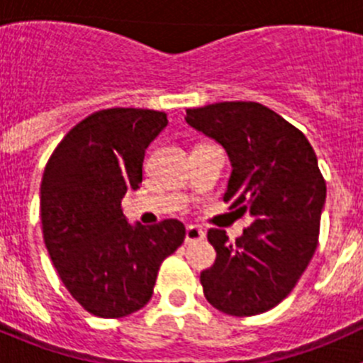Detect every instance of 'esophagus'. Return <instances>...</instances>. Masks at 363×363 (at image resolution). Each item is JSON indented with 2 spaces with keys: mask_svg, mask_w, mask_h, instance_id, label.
Returning <instances> with one entry per match:
<instances>
[{
  "mask_svg": "<svg viewBox=\"0 0 363 363\" xmlns=\"http://www.w3.org/2000/svg\"><path fill=\"white\" fill-rule=\"evenodd\" d=\"M203 239H205V233L200 226L191 225L186 228V244H195V242H200V240H203Z\"/></svg>",
  "mask_w": 363,
  "mask_h": 363,
  "instance_id": "esophagus-1",
  "label": "esophagus"
}]
</instances>
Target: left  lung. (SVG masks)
<instances>
[{"instance_id": "1", "label": "left lung", "mask_w": 363, "mask_h": 363, "mask_svg": "<svg viewBox=\"0 0 363 363\" xmlns=\"http://www.w3.org/2000/svg\"><path fill=\"white\" fill-rule=\"evenodd\" d=\"M186 123L225 147L232 175L223 200L252 218L235 242L208 230L216 262L200 274L205 298L230 316L265 313L294 290L316 251L327 184L314 149L255 101L188 108Z\"/></svg>"}]
</instances>
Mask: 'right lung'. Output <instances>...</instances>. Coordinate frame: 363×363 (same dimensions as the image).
I'll list each match as a JSON object with an SVG mask.
<instances>
[{
    "mask_svg": "<svg viewBox=\"0 0 363 363\" xmlns=\"http://www.w3.org/2000/svg\"><path fill=\"white\" fill-rule=\"evenodd\" d=\"M168 124L147 108L91 113L45 164L40 216L45 247L69 295L100 318H123L151 300L161 262L186 228L177 219L130 225L121 200L142 182L145 149Z\"/></svg>",
    "mask_w": 363,
    "mask_h": 363,
    "instance_id": "add662e5",
    "label": "right lung"
}]
</instances>
